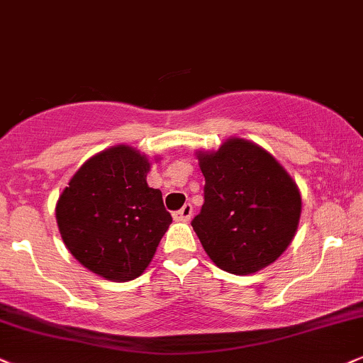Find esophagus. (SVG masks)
Here are the masks:
<instances>
[{
  "mask_svg": "<svg viewBox=\"0 0 363 363\" xmlns=\"http://www.w3.org/2000/svg\"><path fill=\"white\" fill-rule=\"evenodd\" d=\"M191 216H192V206L187 203V204L182 206L181 209L174 213V219H176V221H184L186 223V221H189Z\"/></svg>",
  "mask_w": 363,
  "mask_h": 363,
  "instance_id": "34e87169",
  "label": "esophagus"
}]
</instances>
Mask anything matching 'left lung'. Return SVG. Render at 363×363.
Instances as JSON below:
<instances>
[{"mask_svg":"<svg viewBox=\"0 0 363 363\" xmlns=\"http://www.w3.org/2000/svg\"><path fill=\"white\" fill-rule=\"evenodd\" d=\"M197 159L204 204L191 226L213 263L233 274L274 263L300 221L296 182L272 154L238 137L216 152H197Z\"/></svg>","mask_w":363,"mask_h":363,"instance_id":"1","label":"left lung"}]
</instances>
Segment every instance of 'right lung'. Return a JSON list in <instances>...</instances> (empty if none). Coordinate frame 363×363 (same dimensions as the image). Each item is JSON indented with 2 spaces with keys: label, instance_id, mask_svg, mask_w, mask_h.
I'll list each match as a JSON object with an SVG mask.
<instances>
[{
  "label": "right lung",
  "instance_id": "right-lung-1",
  "mask_svg": "<svg viewBox=\"0 0 363 363\" xmlns=\"http://www.w3.org/2000/svg\"><path fill=\"white\" fill-rule=\"evenodd\" d=\"M149 169V159L128 145L102 150L75 172L57 203L68 251L110 281L140 277L172 223L162 192L145 181Z\"/></svg>",
  "mask_w": 363,
  "mask_h": 363
}]
</instances>
